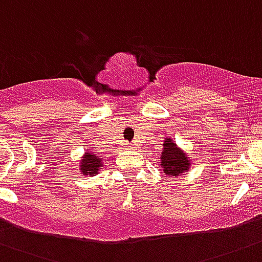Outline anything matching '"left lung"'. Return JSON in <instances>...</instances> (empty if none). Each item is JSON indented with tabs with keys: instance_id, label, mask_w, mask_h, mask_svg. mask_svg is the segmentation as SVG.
<instances>
[{
	"instance_id": "1",
	"label": "left lung",
	"mask_w": 262,
	"mask_h": 262,
	"mask_svg": "<svg viewBox=\"0 0 262 262\" xmlns=\"http://www.w3.org/2000/svg\"><path fill=\"white\" fill-rule=\"evenodd\" d=\"M160 167L164 174L177 178L183 172H187L191 167V160L182 148L178 147L171 137H166L163 143V151L160 155Z\"/></svg>"
}]
</instances>
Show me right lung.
I'll use <instances>...</instances> for the list:
<instances>
[{"instance_id": "obj_1", "label": "right lung", "mask_w": 262, "mask_h": 262, "mask_svg": "<svg viewBox=\"0 0 262 262\" xmlns=\"http://www.w3.org/2000/svg\"><path fill=\"white\" fill-rule=\"evenodd\" d=\"M79 170L83 175H96L99 174L100 168L103 167V160L95 155L94 152H84L83 158L80 160Z\"/></svg>"}]
</instances>
